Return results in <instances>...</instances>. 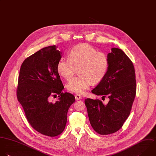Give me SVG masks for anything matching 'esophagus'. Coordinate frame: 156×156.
<instances>
[{"label":"esophagus","instance_id":"1","mask_svg":"<svg viewBox=\"0 0 156 156\" xmlns=\"http://www.w3.org/2000/svg\"><path fill=\"white\" fill-rule=\"evenodd\" d=\"M81 98H82V97H81L80 95L76 94V95H75V98H76V100H80Z\"/></svg>","mask_w":156,"mask_h":156}]
</instances>
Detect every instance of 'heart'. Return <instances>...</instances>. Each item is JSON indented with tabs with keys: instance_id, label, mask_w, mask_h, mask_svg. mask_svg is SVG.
Segmentation results:
<instances>
[{
	"instance_id": "obj_1",
	"label": "heart",
	"mask_w": 156,
	"mask_h": 156,
	"mask_svg": "<svg viewBox=\"0 0 156 156\" xmlns=\"http://www.w3.org/2000/svg\"><path fill=\"white\" fill-rule=\"evenodd\" d=\"M69 59L61 58L57 64L58 73L70 80L78 68V76L67 84L68 90L82 94L89 88L92 83H98L106 75L109 68L108 55L87 44L74 46L69 52Z\"/></svg>"
}]
</instances>
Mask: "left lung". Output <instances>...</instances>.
Returning a JSON list of instances; mask_svg holds the SVG:
<instances>
[{
  "label": "left lung",
  "mask_w": 156,
  "mask_h": 156,
  "mask_svg": "<svg viewBox=\"0 0 156 156\" xmlns=\"http://www.w3.org/2000/svg\"><path fill=\"white\" fill-rule=\"evenodd\" d=\"M108 56V72L92 92L103 98L107 96L108 103L103 105L101 100L90 98L84 101L90 125L101 135L114 133L122 127L130 114L136 94L131 60L118 48H112Z\"/></svg>",
  "instance_id": "1"
}]
</instances>
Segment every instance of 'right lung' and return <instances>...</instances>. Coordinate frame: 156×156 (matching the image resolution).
I'll use <instances>...</instances> for the list:
<instances>
[{"mask_svg": "<svg viewBox=\"0 0 156 156\" xmlns=\"http://www.w3.org/2000/svg\"><path fill=\"white\" fill-rule=\"evenodd\" d=\"M56 45L44 47L26 58L21 65L17 97L30 125L38 133L55 137L62 133L67 112L75 97L62 91L64 87L57 71L61 52ZM58 100L51 102L52 96Z\"/></svg>", "mask_w": 156, "mask_h": 156, "instance_id": "obj_1", "label": "right lung"}]
</instances>
